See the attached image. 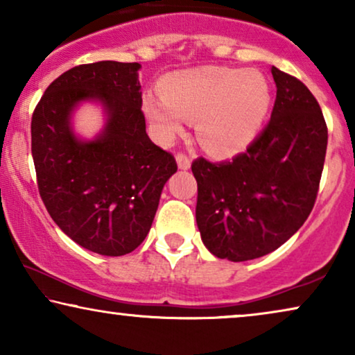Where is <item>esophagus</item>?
Masks as SVG:
<instances>
[{"instance_id":"obj_1","label":"esophagus","mask_w":355,"mask_h":355,"mask_svg":"<svg viewBox=\"0 0 355 355\" xmlns=\"http://www.w3.org/2000/svg\"><path fill=\"white\" fill-rule=\"evenodd\" d=\"M176 163H178V168L184 169V171L191 168V159H189L186 155H182V153L176 155Z\"/></svg>"}]
</instances>
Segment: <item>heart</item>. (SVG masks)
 <instances>
[{"mask_svg": "<svg viewBox=\"0 0 355 355\" xmlns=\"http://www.w3.org/2000/svg\"><path fill=\"white\" fill-rule=\"evenodd\" d=\"M271 105L260 71L197 67L169 76L163 92H148L144 111L159 142L169 144L196 119L197 137L211 153L236 155L254 142Z\"/></svg>", "mask_w": 355, "mask_h": 355, "instance_id": "heart-1", "label": "heart"}]
</instances>
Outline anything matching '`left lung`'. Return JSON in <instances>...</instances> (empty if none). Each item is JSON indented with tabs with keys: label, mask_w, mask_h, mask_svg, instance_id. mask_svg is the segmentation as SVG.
Returning a JSON list of instances; mask_svg holds the SVG:
<instances>
[{
	"label": "left lung",
	"mask_w": 355,
	"mask_h": 355,
	"mask_svg": "<svg viewBox=\"0 0 355 355\" xmlns=\"http://www.w3.org/2000/svg\"><path fill=\"white\" fill-rule=\"evenodd\" d=\"M273 113L231 162L197 158L196 218L203 245L218 259L245 261L284 244L317 198L328 130L318 101L295 77L271 66Z\"/></svg>",
	"instance_id": "1"
}]
</instances>
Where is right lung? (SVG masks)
<instances>
[{
	"instance_id": "1",
	"label": "right lung",
	"mask_w": 355,
	"mask_h": 355,
	"mask_svg": "<svg viewBox=\"0 0 355 355\" xmlns=\"http://www.w3.org/2000/svg\"><path fill=\"white\" fill-rule=\"evenodd\" d=\"M139 62L100 61L61 74L32 116V157L38 191L53 221L84 249L119 257L147 237L168 179L171 153L148 139ZM85 103L104 111L92 139L73 129Z\"/></svg>"
}]
</instances>
